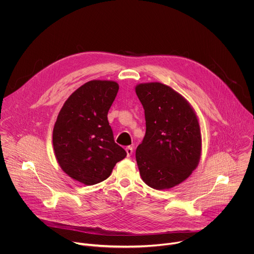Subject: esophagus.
<instances>
[{"label":"esophagus","mask_w":254,"mask_h":254,"mask_svg":"<svg viewBox=\"0 0 254 254\" xmlns=\"http://www.w3.org/2000/svg\"><path fill=\"white\" fill-rule=\"evenodd\" d=\"M126 152H127V157H130V156L132 155V153H133V149H132V147H130V146L127 147V148H126Z\"/></svg>","instance_id":"34e87169"}]
</instances>
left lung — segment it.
<instances>
[{
    "instance_id": "left-lung-1",
    "label": "left lung",
    "mask_w": 254,
    "mask_h": 254,
    "mask_svg": "<svg viewBox=\"0 0 254 254\" xmlns=\"http://www.w3.org/2000/svg\"><path fill=\"white\" fill-rule=\"evenodd\" d=\"M146 119V134L135 159L142 181L156 190L175 187L199 164L201 132L189 102L160 82L135 87Z\"/></svg>"
}]
</instances>
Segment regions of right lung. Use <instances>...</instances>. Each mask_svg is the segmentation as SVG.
Segmentation results:
<instances>
[{
    "mask_svg": "<svg viewBox=\"0 0 254 254\" xmlns=\"http://www.w3.org/2000/svg\"><path fill=\"white\" fill-rule=\"evenodd\" d=\"M119 84L91 80L63 104L53 128V148L61 169L72 179L94 185L111 176L126 151L115 142L107 121Z\"/></svg>",
    "mask_w": 254,
    "mask_h": 254,
    "instance_id": "add662e5",
    "label": "right lung"
}]
</instances>
